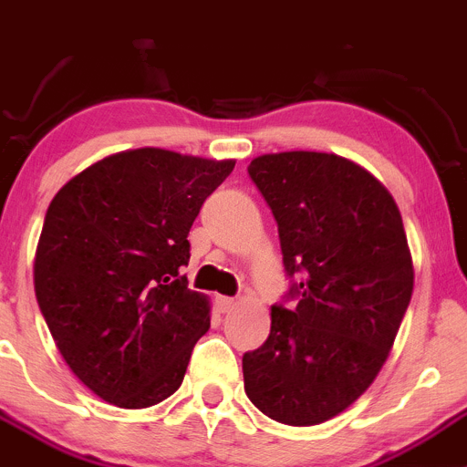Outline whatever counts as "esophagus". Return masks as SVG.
Returning <instances> with one entry per match:
<instances>
[{
    "label": "esophagus",
    "mask_w": 467,
    "mask_h": 467,
    "mask_svg": "<svg viewBox=\"0 0 467 467\" xmlns=\"http://www.w3.org/2000/svg\"><path fill=\"white\" fill-rule=\"evenodd\" d=\"M216 306H219L221 312H230L234 306H237V301L230 296H216Z\"/></svg>",
    "instance_id": "34e87169"
}]
</instances>
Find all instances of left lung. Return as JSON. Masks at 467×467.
<instances>
[{"label":"left lung","mask_w":467,"mask_h":467,"mask_svg":"<svg viewBox=\"0 0 467 467\" xmlns=\"http://www.w3.org/2000/svg\"><path fill=\"white\" fill-rule=\"evenodd\" d=\"M248 178L278 223L289 289L271 333L242 358L244 390L271 420L310 427L377 379L413 294L395 201L365 169L326 152L262 155Z\"/></svg>","instance_id":"8db88e82"}]
</instances>
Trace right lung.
I'll list each match as a JSON object with an SVG mask.
<instances>
[{"mask_svg":"<svg viewBox=\"0 0 467 467\" xmlns=\"http://www.w3.org/2000/svg\"><path fill=\"white\" fill-rule=\"evenodd\" d=\"M234 161L160 148L111 155L49 202L34 262L38 307L67 368L120 409L182 386L210 303L187 287L189 230Z\"/></svg>","mask_w":467,"mask_h":467,"instance_id":"add662e5","label":"right lung"}]
</instances>
